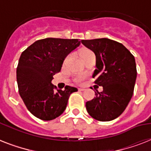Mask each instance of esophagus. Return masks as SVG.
Segmentation results:
<instances>
[{"mask_svg":"<svg viewBox=\"0 0 151 151\" xmlns=\"http://www.w3.org/2000/svg\"><path fill=\"white\" fill-rule=\"evenodd\" d=\"M84 90H85V88H78V91H79V92H83Z\"/></svg>","mask_w":151,"mask_h":151,"instance_id":"34e87169","label":"esophagus"}]
</instances>
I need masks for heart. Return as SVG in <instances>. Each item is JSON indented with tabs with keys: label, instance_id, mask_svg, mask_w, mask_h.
Here are the masks:
<instances>
[{
	"label": "heart",
	"instance_id": "obj_1",
	"mask_svg": "<svg viewBox=\"0 0 151 151\" xmlns=\"http://www.w3.org/2000/svg\"><path fill=\"white\" fill-rule=\"evenodd\" d=\"M92 52L90 50L87 49V48H81L80 50L78 51V56L80 58L81 60H82L83 59H85V57L88 56V55L92 54ZM82 81V78L81 77H79L76 79V81L77 82H81Z\"/></svg>",
	"mask_w": 151,
	"mask_h": 151
}]
</instances>
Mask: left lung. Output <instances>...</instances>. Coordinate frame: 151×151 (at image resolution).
Masks as SVG:
<instances>
[{"label":"left lung","mask_w":151,"mask_h":151,"mask_svg":"<svg viewBox=\"0 0 151 151\" xmlns=\"http://www.w3.org/2000/svg\"><path fill=\"white\" fill-rule=\"evenodd\" d=\"M81 43L96 55L92 78L103 91L86 103L92 117L109 122L124 112L133 95L137 71L135 58L122 44L108 38L82 40Z\"/></svg>","instance_id":"obj_1"}]
</instances>
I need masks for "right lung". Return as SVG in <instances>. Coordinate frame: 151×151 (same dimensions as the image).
Returning <instances> with one entry per match:
<instances>
[{"label": "right lung", "instance_id": "obj_1", "mask_svg": "<svg viewBox=\"0 0 151 151\" xmlns=\"http://www.w3.org/2000/svg\"><path fill=\"white\" fill-rule=\"evenodd\" d=\"M78 39L48 38L35 41L20 55L17 70L19 92L29 112L43 121L63 113L77 88L66 85L55 91L53 76L61 70L65 58L80 45Z\"/></svg>", "mask_w": 151, "mask_h": 151}]
</instances>
